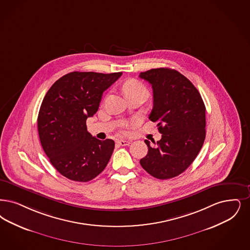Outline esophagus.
<instances>
[{
  "label": "esophagus",
  "instance_id": "34e87169",
  "mask_svg": "<svg viewBox=\"0 0 250 250\" xmlns=\"http://www.w3.org/2000/svg\"><path fill=\"white\" fill-rule=\"evenodd\" d=\"M117 143L121 146H128L131 142L129 140H117Z\"/></svg>",
  "mask_w": 250,
  "mask_h": 250
}]
</instances>
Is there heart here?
<instances>
[{"mask_svg": "<svg viewBox=\"0 0 250 250\" xmlns=\"http://www.w3.org/2000/svg\"><path fill=\"white\" fill-rule=\"evenodd\" d=\"M123 90L125 96L133 94H141L148 97V90L146 86L142 83H140V81L136 79H131L125 82V83L123 86Z\"/></svg>", "mask_w": 250, "mask_h": 250, "instance_id": "1", "label": "heart"}]
</instances>
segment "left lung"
Wrapping results in <instances>:
<instances>
[{
	"label": "left lung",
	"instance_id": "obj_1",
	"mask_svg": "<svg viewBox=\"0 0 250 250\" xmlns=\"http://www.w3.org/2000/svg\"><path fill=\"white\" fill-rule=\"evenodd\" d=\"M153 93L149 119L156 122L162 139L153 145L145 140L143 169L159 180L179 176L198 155L206 138V107L198 90L178 70L168 68L140 72Z\"/></svg>",
	"mask_w": 250,
	"mask_h": 250
}]
</instances>
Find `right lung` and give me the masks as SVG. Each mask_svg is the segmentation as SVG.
<instances>
[{
	"label": "right lung",
	"instance_id": "add662e5",
	"mask_svg": "<svg viewBox=\"0 0 250 250\" xmlns=\"http://www.w3.org/2000/svg\"><path fill=\"white\" fill-rule=\"evenodd\" d=\"M121 75L70 72L56 81L43 98L37 120L41 144L53 167L67 179L89 181L108 165L114 141L93 137L86 119L98 111L103 92Z\"/></svg>",
	"mask_w": 250,
	"mask_h": 250
}]
</instances>
